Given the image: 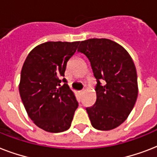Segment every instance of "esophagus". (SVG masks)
Listing matches in <instances>:
<instances>
[{"label":"esophagus","mask_w":157,"mask_h":157,"mask_svg":"<svg viewBox=\"0 0 157 157\" xmlns=\"http://www.w3.org/2000/svg\"><path fill=\"white\" fill-rule=\"evenodd\" d=\"M83 91H84V90H80V91H79V93L82 94V93H83Z\"/></svg>","instance_id":"34e87169"}]
</instances>
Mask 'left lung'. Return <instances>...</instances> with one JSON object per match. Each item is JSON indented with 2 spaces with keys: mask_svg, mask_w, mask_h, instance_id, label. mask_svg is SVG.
<instances>
[{
  "mask_svg": "<svg viewBox=\"0 0 157 157\" xmlns=\"http://www.w3.org/2000/svg\"><path fill=\"white\" fill-rule=\"evenodd\" d=\"M79 52L90 62L95 86V103L86 107L94 128L111 130L129 117L138 97L137 71L134 61L121 45L105 38L81 41Z\"/></svg>",
  "mask_w": 157,
  "mask_h": 157,
  "instance_id": "obj_1",
  "label": "left lung"
}]
</instances>
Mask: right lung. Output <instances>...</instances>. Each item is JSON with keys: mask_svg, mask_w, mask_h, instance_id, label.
<instances>
[{"mask_svg": "<svg viewBox=\"0 0 157 157\" xmlns=\"http://www.w3.org/2000/svg\"><path fill=\"white\" fill-rule=\"evenodd\" d=\"M80 41H48L36 46L22 67L19 94L28 117L39 128L60 133L71 126L78 103L63 78ZM63 81L62 86L60 84Z\"/></svg>", "mask_w": 157, "mask_h": 157, "instance_id": "obj_1", "label": "right lung"}]
</instances>
